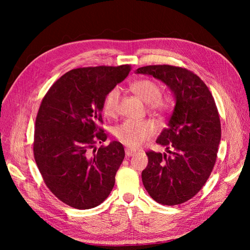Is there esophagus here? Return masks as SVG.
Listing matches in <instances>:
<instances>
[{
  "mask_svg": "<svg viewBox=\"0 0 250 250\" xmlns=\"http://www.w3.org/2000/svg\"><path fill=\"white\" fill-rule=\"evenodd\" d=\"M135 153H136V150L131 149V148H125V156L126 157H131V156L135 155Z\"/></svg>",
  "mask_w": 250,
  "mask_h": 250,
  "instance_id": "34e87169",
  "label": "esophagus"
}]
</instances>
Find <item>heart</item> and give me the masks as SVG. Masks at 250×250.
I'll return each instance as SVG.
<instances>
[{
  "mask_svg": "<svg viewBox=\"0 0 250 250\" xmlns=\"http://www.w3.org/2000/svg\"><path fill=\"white\" fill-rule=\"evenodd\" d=\"M134 93L149 103V109L160 117L171 113L173 101L167 95H161V86L149 78H142L132 83ZM121 91L118 87L110 89L103 100V111L106 116L115 117L118 114ZM157 125L151 120H132L126 119L117 125L114 134L122 144L131 148H137L155 135Z\"/></svg>",
  "mask_w": 250,
  "mask_h": 250,
  "instance_id": "b5f03b06",
  "label": "heart"
}]
</instances>
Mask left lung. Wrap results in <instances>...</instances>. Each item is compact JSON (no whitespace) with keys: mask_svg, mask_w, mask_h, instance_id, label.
Listing matches in <instances>:
<instances>
[{"mask_svg":"<svg viewBox=\"0 0 250 250\" xmlns=\"http://www.w3.org/2000/svg\"><path fill=\"white\" fill-rule=\"evenodd\" d=\"M166 83L176 104L157 143L167 153L148 150V166L142 172L144 187L162 205L189 201L203 188L216 163L221 137L218 109L208 87L185 67L158 64L136 70Z\"/></svg>","mask_w":250,"mask_h":250,"instance_id":"8db88e82","label":"left lung"}]
</instances>
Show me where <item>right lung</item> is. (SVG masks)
<instances>
[{"instance_id":"add662e5","label":"right lung","mask_w":250,"mask_h":250,"mask_svg":"<svg viewBox=\"0 0 250 250\" xmlns=\"http://www.w3.org/2000/svg\"><path fill=\"white\" fill-rule=\"evenodd\" d=\"M131 65L79 67L65 73L42 100L35 120L33 153L52 193L66 205L89 209L109 195L125 158L121 143L107 140L101 111L110 89Z\"/></svg>"}]
</instances>
